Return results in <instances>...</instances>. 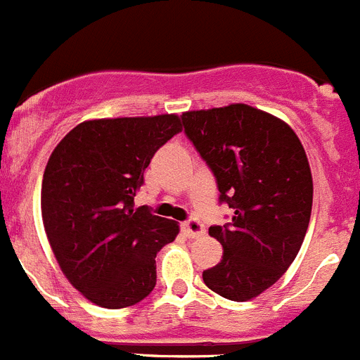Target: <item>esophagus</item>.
<instances>
[{"label": "esophagus", "instance_id": "1", "mask_svg": "<svg viewBox=\"0 0 360 360\" xmlns=\"http://www.w3.org/2000/svg\"><path fill=\"white\" fill-rule=\"evenodd\" d=\"M182 229L184 232H186V236L189 238H198L205 234V227L200 224L198 219H189V221H186V224L182 225Z\"/></svg>", "mask_w": 360, "mask_h": 360}]
</instances>
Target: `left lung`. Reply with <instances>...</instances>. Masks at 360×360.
Masks as SVG:
<instances>
[{"instance_id": "obj_1", "label": "left lung", "mask_w": 360, "mask_h": 360, "mask_svg": "<svg viewBox=\"0 0 360 360\" xmlns=\"http://www.w3.org/2000/svg\"><path fill=\"white\" fill-rule=\"evenodd\" d=\"M186 135L218 182L234 214L209 229L221 262L203 283L231 301L270 288L297 256L311 214L314 182L303 144L285 120L249 104L182 113Z\"/></svg>"}]
</instances>
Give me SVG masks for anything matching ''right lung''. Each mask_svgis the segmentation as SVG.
Here are the masks:
<instances>
[{
	"label": "right lung",
	"mask_w": 360,
	"mask_h": 360,
	"mask_svg": "<svg viewBox=\"0 0 360 360\" xmlns=\"http://www.w3.org/2000/svg\"><path fill=\"white\" fill-rule=\"evenodd\" d=\"M178 131L174 113L84 120L50 155L44 232L63 274L97 307H133L157 285L155 257L180 227L133 198L153 155Z\"/></svg>",
	"instance_id": "right-lung-1"
}]
</instances>
